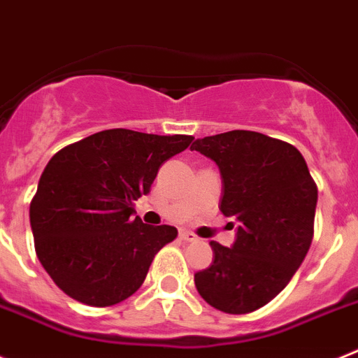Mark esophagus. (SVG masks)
<instances>
[{
    "mask_svg": "<svg viewBox=\"0 0 358 358\" xmlns=\"http://www.w3.org/2000/svg\"><path fill=\"white\" fill-rule=\"evenodd\" d=\"M180 239H183V241H189V243H194V241H198L196 236L189 231H180Z\"/></svg>",
    "mask_w": 358,
    "mask_h": 358,
    "instance_id": "34e87169",
    "label": "esophagus"
}]
</instances>
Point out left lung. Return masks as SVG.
Masks as SVG:
<instances>
[{"label":"left lung","instance_id":"8db88e82","mask_svg":"<svg viewBox=\"0 0 358 358\" xmlns=\"http://www.w3.org/2000/svg\"><path fill=\"white\" fill-rule=\"evenodd\" d=\"M191 149L216 162L220 210L239 222L232 247L210 241L214 259L194 285L220 312L250 313L287 287L308 254L317 185L297 148L263 133L234 129Z\"/></svg>","mask_w":358,"mask_h":358}]
</instances>
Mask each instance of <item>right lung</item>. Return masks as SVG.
I'll return each instance as SVG.
<instances>
[{
	"mask_svg": "<svg viewBox=\"0 0 358 358\" xmlns=\"http://www.w3.org/2000/svg\"><path fill=\"white\" fill-rule=\"evenodd\" d=\"M191 142L117 127L50 158L30 201V227L43 268L71 299L102 308L142 287L155 254L178 231L133 217L135 200Z\"/></svg>",
	"mask_w": 358,
	"mask_h": 358,
	"instance_id": "add662e5",
	"label": "right lung"
}]
</instances>
